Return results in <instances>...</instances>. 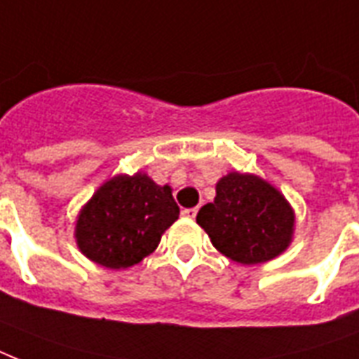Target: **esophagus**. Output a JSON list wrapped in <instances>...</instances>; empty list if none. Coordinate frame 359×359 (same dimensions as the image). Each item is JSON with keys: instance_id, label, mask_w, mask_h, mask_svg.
<instances>
[{"instance_id": "34e87169", "label": "esophagus", "mask_w": 359, "mask_h": 359, "mask_svg": "<svg viewBox=\"0 0 359 359\" xmlns=\"http://www.w3.org/2000/svg\"><path fill=\"white\" fill-rule=\"evenodd\" d=\"M182 216L194 219L197 216V208H184V210H182Z\"/></svg>"}]
</instances>
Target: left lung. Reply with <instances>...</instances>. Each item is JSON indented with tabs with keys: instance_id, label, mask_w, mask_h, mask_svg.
I'll return each instance as SVG.
<instances>
[{
	"instance_id": "left-lung-1",
	"label": "left lung",
	"mask_w": 359,
	"mask_h": 359,
	"mask_svg": "<svg viewBox=\"0 0 359 359\" xmlns=\"http://www.w3.org/2000/svg\"><path fill=\"white\" fill-rule=\"evenodd\" d=\"M197 224L225 257L240 264H257L287 250L294 214L266 180L229 173L216 184L214 201L197 212Z\"/></svg>"
}]
</instances>
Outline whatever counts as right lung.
<instances>
[{
    "label": "right lung",
    "instance_id": "right-lung-1",
    "mask_svg": "<svg viewBox=\"0 0 359 359\" xmlns=\"http://www.w3.org/2000/svg\"><path fill=\"white\" fill-rule=\"evenodd\" d=\"M169 186L147 175H119L91 197L76 224L81 253L106 268H128L156 250L163 231L179 218Z\"/></svg>",
    "mask_w": 359,
    "mask_h": 359
}]
</instances>
